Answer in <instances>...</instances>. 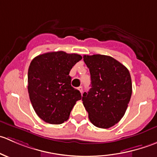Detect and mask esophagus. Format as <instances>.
Here are the masks:
<instances>
[{
  "label": "esophagus",
  "mask_w": 157,
  "mask_h": 157,
  "mask_svg": "<svg viewBox=\"0 0 157 157\" xmlns=\"http://www.w3.org/2000/svg\"><path fill=\"white\" fill-rule=\"evenodd\" d=\"M78 90H79V91L80 92V93H83V87H82V86H79L78 87Z\"/></svg>",
  "instance_id": "1"
}]
</instances>
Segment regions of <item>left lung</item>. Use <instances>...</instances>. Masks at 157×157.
Instances as JSON below:
<instances>
[{
    "label": "left lung",
    "instance_id": "8db88e82",
    "mask_svg": "<svg viewBox=\"0 0 157 157\" xmlns=\"http://www.w3.org/2000/svg\"><path fill=\"white\" fill-rule=\"evenodd\" d=\"M90 70L91 88L82 96L89 119L97 128H109L122 118L132 93L130 73L110 56L83 55Z\"/></svg>",
    "mask_w": 157,
    "mask_h": 157
}]
</instances>
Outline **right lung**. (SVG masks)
<instances>
[{"label":"right lung","instance_id":"1","mask_svg":"<svg viewBox=\"0 0 157 157\" xmlns=\"http://www.w3.org/2000/svg\"><path fill=\"white\" fill-rule=\"evenodd\" d=\"M82 59L77 54L48 52L36 56L28 70V92L38 116L52 124L69 118L76 102L81 99L78 90L71 86L69 73Z\"/></svg>","mask_w":157,"mask_h":157}]
</instances>
